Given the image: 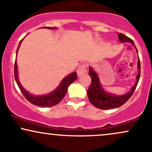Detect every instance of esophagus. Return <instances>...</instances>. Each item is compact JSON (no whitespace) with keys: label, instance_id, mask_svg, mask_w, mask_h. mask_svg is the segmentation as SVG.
<instances>
[{"label":"esophagus","instance_id":"34e87169","mask_svg":"<svg viewBox=\"0 0 152 152\" xmlns=\"http://www.w3.org/2000/svg\"><path fill=\"white\" fill-rule=\"evenodd\" d=\"M87 72V66L86 64L80 65V66L77 68V73L78 76L83 75Z\"/></svg>","mask_w":152,"mask_h":152}]
</instances>
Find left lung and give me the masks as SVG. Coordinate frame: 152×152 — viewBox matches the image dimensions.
<instances>
[{
	"mask_svg": "<svg viewBox=\"0 0 152 152\" xmlns=\"http://www.w3.org/2000/svg\"><path fill=\"white\" fill-rule=\"evenodd\" d=\"M118 39L121 42H129L133 44V46L136 48L137 53V49L135 45H134L133 41L132 39L121 33H118ZM138 58H139V56H138ZM137 69L138 74L136 77L137 82L132 86V87L131 88L130 91L124 95L116 96V95L111 94L107 93L104 91L102 85H101L100 80H99V78L96 72H94L91 67H89V75L91 78V84L89 86L87 91V96L88 98H89V102L93 104V106H94L95 107L98 108H100V109L107 110L110 109V108H118L120 106H123L132 96V94L134 93V90H135L138 82H139L140 77V58L137 63Z\"/></svg>",
	"mask_w": 152,
	"mask_h": 152,
	"instance_id": "1",
	"label": "left lung"
}]
</instances>
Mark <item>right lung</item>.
I'll return each mask as SVG.
<instances>
[{
	"label": "right lung",
	"instance_id": "right-lung-1",
	"mask_svg": "<svg viewBox=\"0 0 152 152\" xmlns=\"http://www.w3.org/2000/svg\"><path fill=\"white\" fill-rule=\"evenodd\" d=\"M47 29H55L56 27H45ZM22 39L20 41V44H19L18 48L17 49L16 53H18V48L20 47V44H21ZM14 72H15V79L18 84L19 88H20V91L24 95V97L31 104H32L35 106H40V107H50V106H53L55 105L58 104L64 98L67 93V88L69 85L73 82L75 81L77 77V72H74L72 74H70L69 75L65 77L64 79L62 80L61 84L57 89H56L53 92L48 94L42 95V96H34V95L31 94L30 93L28 92L24 89L23 87L20 83V81L18 80V65H17L16 60L15 62V67H14Z\"/></svg>",
	"mask_w": 152,
	"mask_h": 152
}]
</instances>
